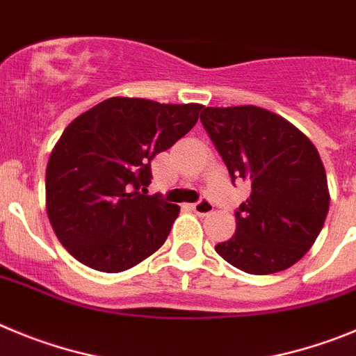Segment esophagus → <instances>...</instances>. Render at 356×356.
<instances>
[{
    "mask_svg": "<svg viewBox=\"0 0 356 356\" xmlns=\"http://www.w3.org/2000/svg\"><path fill=\"white\" fill-rule=\"evenodd\" d=\"M191 209H193L198 216H207V214L213 213L214 207H213V204L207 200V198H200L197 204H193V206H191Z\"/></svg>",
    "mask_w": 356,
    "mask_h": 356,
    "instance_id": "1",
    "label": "esophagus"
}]
</instances>
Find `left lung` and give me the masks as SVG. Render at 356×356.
Here are the masks:
<instances>
[{"label":"left lung","mask_w":356,"mask_h":356,"mask_svg":"<svg viewBox=\"0 0 356 356\" xmlns=\"http://www.w3.org/2000/svg\"><path fill=\"white\" fill-rule=\"evenodd\" d=\"M200 120L232 184L243 179L252 188L236 211V234L214 246L218 255L250 275L287 270L309 252L328 214L318 149L264 108H204Z\"/></svg>","instance_id":"8db88e82"}]
</instances>
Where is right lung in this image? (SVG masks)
Here are the masks:
<instances>
[{"instance_id": "right-lung-1", "label": "right lung", "mask_w": 356, "mask_h": 356, "mask_svg": "<svg viewBox=\"0 0 356 356\" xmlns=\"http://www.w3.org/2000/svg\"><path fill=\"white\" fill-rule=\"evenodd\" d=\"M200 110L193 102L110 97L65 127L46 168V207L72 257L118 273L161 248L179 206L143 195L150 161L197 124Z\"/></svg>"}]
</instances>
